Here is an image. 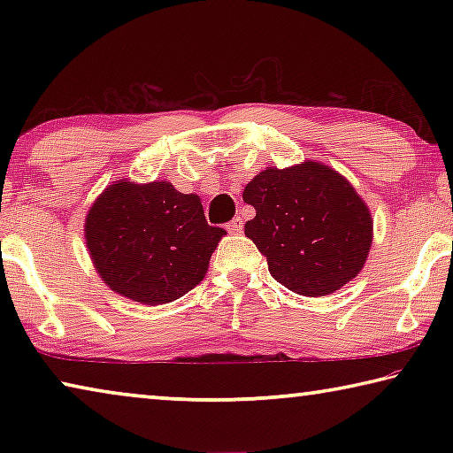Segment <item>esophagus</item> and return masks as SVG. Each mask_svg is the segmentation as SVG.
<instances>
[{"label":"esophagus","instance_id":"1","mask_svg":"<svg viewBox=\"0 0 453 453\" xmlns=\"http://www.w3.org/2000/svg\"><path fill=\"white\" fill-rule=\"evenodd\" d=\"M227 232L234 234V235L242 234V219H240V218H234L232 221H229V224H227Z\"/></svg>","mask_w":453,"mask_h":453}]
</instances>
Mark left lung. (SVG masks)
Segmentation results:
<instances>
[{
  "mask_svg": "<svg viewBox=\"0 0 453 453\" xmlns=\"http://www.w3.org/2000/svg\"><path fill=\"white\" fill-rule=\"evenodd\" d=\"M242 196L256 208V218L243 226L245 235L281 286L321 297L362 272L373 242V218L334 167L316 159L283 170L265 167Z\"/></svg>",
  "mask_w": 453,
  "mask_h": 453,
  "instance_id": "1",
  "label": "left lung"
}]
</instances>
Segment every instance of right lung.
<instances>
[{
	"instance_id": "obj_1",
	"label": "right lung",
	"mask_w": 453,
	"mask_h": 453,
	"mask_svg": "<svg viewBox=\"0 0 453 453\" xmlns=\"http://www.w3.org/2000/svg\"><path fill=\"white\" fill-rule=\"evenodd\" d=\"M83 237L99 278L145 305L178 300L205 278L226 229L205 221L202 199L170 181H113L91 203Z\"/></svg>"
}]
</instances>
